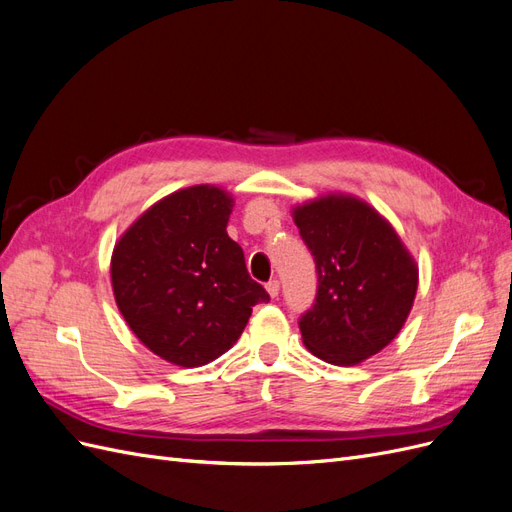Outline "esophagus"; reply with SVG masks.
Here are the masks:
<instances>
[{
    "instance_id": "1",
    "label": "esophagus",
    "mask_w": 512,
    "mask_h": 512,
    "mask_svg": "<svg viewBox=\"0 0 512 512\" xmlns=\"http://www.w3.org/2000/svg\"><path fill=\"white\" fill-rule=\"evenodd\" d=\"M267 292L271 294L273 299L277 297V294H280V280H277V277H273V280L267 282Z\"/></svg>"
}]
</instances>
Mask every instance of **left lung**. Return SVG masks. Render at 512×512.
Masks as SVG:
<instances>
[{"label":"left lung","mask_w":512,"mask_h":512,"mask_svg":"<svg viewBox=\"0 0 512 512\" xmlns=\"http://www.w3.org/2000/svg\"><path fill=\"white\" fill-rule=\"evenodd\" d=\"M318 273L314 305L299 318L303 344L333 365H354L389 346L410 314L418 271L380 213L331 194L294 209Z\"/></svg>","instance_id":"left-lung-1"}]
</instances>
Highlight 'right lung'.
<instances>
[{"mask_svg": "<svg viewBox=\"0 0 512 512\" xmlns=\"http://www.w3.org/2000/svg\"><path fill=\"white\" fill-rule=\"evenodd\" d=\"M232 198L194 185L162 198L119 239L111 280L121 316L164 361H215L243 333L252 307L269 301L226 224Z\"/></svg>", "mask_w": 512, "mask_h": 512, "instance_id": "right-lung-1", "label": "right lung"}]
</instances>
